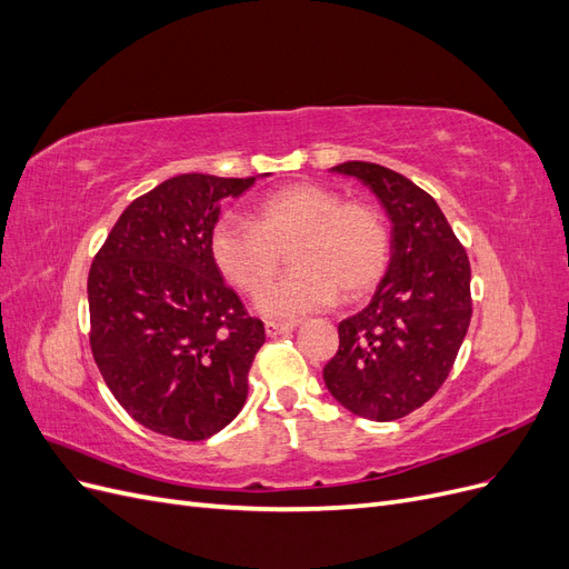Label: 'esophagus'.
Returning a JSON list of instances; mask_svg holds the SVG:
<instances>
[{"instance_id":"obj_1","label":"esophagus","mask_w":569,"mask_h":569,"mask_svg":"<svg viewBox=\"0 0 569 569\" xmlns=\"http://www.w3.org/2000/svg\"><path fill=\"white\" fill-rule=\"evenodd\" d=\"M299 322H278V320H266V335L268 337H280L295 330Z\"/></svg>"}]
</instances>
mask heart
<instances>
[{
    "mask_svg": "<svg viewBox=\"0 0 569 569\" xmlns=\"http://www.w3.org/2000/svg\"><path fill=\"white\" fill-rule=\"evenodd\" d=\"M213 263L244 295L264 289L290 249L296 272L263 291L256 308L295 318L339 299L363 297L389 263V228L366 201H341L332 189L297 182L258 201L253 222L222 216L211 232Z\"/></svg>",
    "mask_w": 569,
    "mask_h": 569,
    "instance_id": "b5f03b06",
    "label": "heart"
}]
</instances>
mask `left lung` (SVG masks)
<instances>
[{
  "mask_svg": "<svg viewBox=\"0 0 569 569\" xmlns=\"http://www.w3.org/2000/svg\"><path fill=\"white\" fill-rule=\"evenodd\" d=\"M391 220V258L363 311L339 322V351L322 377L360 418L391 422L427 403L449 377L472 318L470 261L425 189L396 170L347 161Z\"/></svg>",
  "mask_w": 569,
  "mask_h": 569,
  "instance_id": "8db88e82",
  "label": "left lung"
}]
</instances>
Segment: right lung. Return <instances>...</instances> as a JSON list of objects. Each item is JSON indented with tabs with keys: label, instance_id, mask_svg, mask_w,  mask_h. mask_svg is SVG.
<instances>
[{
	"label": "right lung",
	"instance_id": "right-lung-1",
	"mask_svg": "<svg viewBox=\"0 0 569 569\" xmlns=\"http://www.w3.org/2000/svg\"><path fill=\"white\" fill-rule=\"evenodd\" d=\"M256 178L176 176L120 213L88 278L94 363L128 416L157 435L209 439L242 410L263 322L211 256L220 201Z\"/></svg>",
	"mask_w": 569,
	"mask_h": 569
}]
</instances>
